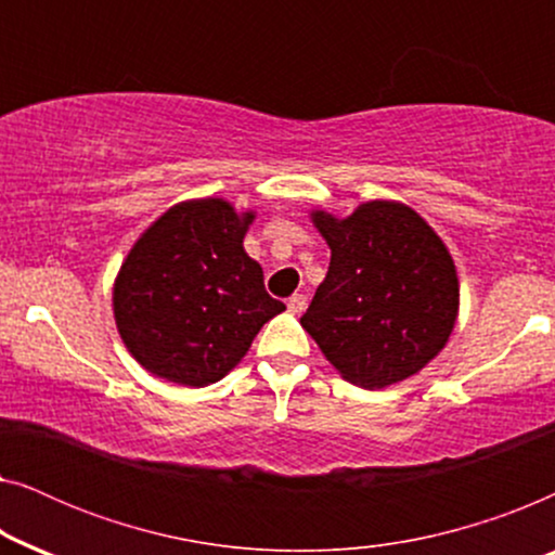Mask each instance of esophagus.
Instances as JSON below:
<instances>
[{
  "mask_svg": "<svg viewBox=\"0 0 555 555\" xmlns=\"http://www.w3.org/2000/svg\"><path fill=\"white\" fill-rule=\"evenodd\" d=\"M306 306H308V298H306V295H300V293L291 295V300H287V310H291L293 315H300L302 310H306Z\"/></svg>",
  "mask_w": 555,
  "mask_h": 555,
  "instance_id": "34e87169",
  "label": "esophagus"
}]
</instances>
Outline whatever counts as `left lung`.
I'll use <instances>...</instances> for the list:
<instances>
[{
	"label": "left lung",
	"mask_w": 555,
	"mask_h": 555,
	"mask_svg": "<svg viewBox=\"0 0 555 555\" xmlns=\"http://www.w3.org/2000/svg\"><path fill=\"white\" fill-rule=\"evenodd\" d=\"M328 275L300 325L346 382L384 389L420 374L450 340L460 280L450 249L412 207L374 199L353 215L310 211Z\"/></svg>",
	"instance_id": "left-lung-1"
}]
</instances>
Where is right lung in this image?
<instances>
[{
    "mask_svg": "<svg viewBox=\"0 0 555 555\" xmlns=\"http://www.w3.org/2000/svg\"><path fill=\"white\" fill-rule=\"evenodd\" d=\"M253 219L207 196L173 204L135 240L113 283V318L149 374L194 389L215 384L283 313L242 247Z\"/></svg>",
    "mask_w": 555,
    "mask_h": 555,
    "instance_id": "1",
    "label": "right lung"
}]
</instances>
